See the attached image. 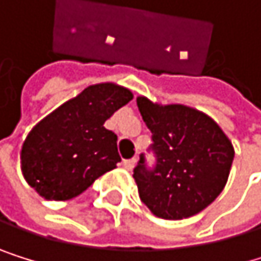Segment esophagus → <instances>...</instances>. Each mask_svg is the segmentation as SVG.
Returning a JSON list of instances; mask_svg holds the SVG:
<instances>
[{
	"label": "esophagus",
	"mask_w": 261,
	"mask_h": 261,
	"mask_svg": "<svg viewBox=\"0 0 261 261\" xmlns=\"http://www.w3.org/2000/svg\"><path fill=\"white\" fill-rule=\"evenodd\" d=\"M135 164H136V160H135V158H133V160H125V161H123V167H125L126 170H133Z\"/></svg>",
	"instance_id": "obj_1"
}]
</instances>
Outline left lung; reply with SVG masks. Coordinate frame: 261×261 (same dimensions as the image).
<instances>
[{
    "instance_id": "obj_1",
    "label": "left lung",
    "mask_w": 261,
    "mask_h": 261,
    "mask_svg": "<svg viewBox=\"0 0 261 261\" xmlns=\"http://www.w3.org/2000/svg\"><path fill=\"white\" fill-rule=\"evenodd\" d=\"M141 116L152 132L156 167L141 156L133 178L141 200L155 216L185 219L205 210L228 180L235 150L221 126L185 105H160L138 97Z\"/></svg>"
}]
</instances>
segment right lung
<instances>
[{
	"label": "right lung",
	"mask_w": 261,
	"mask_h": 261,
	"mask_svg": "<svg viewBox=\"0 0 261 261\" xmlns=\"http://www.w3.org/2000/svg\"><path fill=\"white\" fill-rule=\"evenodd\" d=\"M132 100L129 89L100 83L43 117L21 145L26 183L46 200H70L116 169L120 161L117 136L105 122Z\"/></svg>",
	"instance_id": "right-lung-1"
}]
</instances>
